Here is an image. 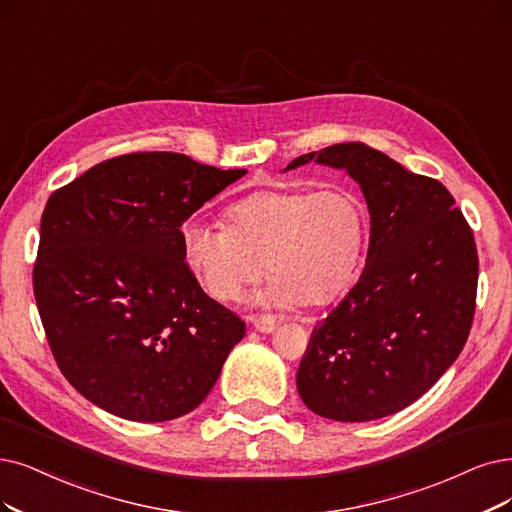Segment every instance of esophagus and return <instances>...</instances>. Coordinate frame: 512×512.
<instances>
[{
	"label": "esophagus",
	"instance_id": "34e87169",
	"mask_svg": "<svg viewBox=\"0 0 512 512\" xmlns=\"http://www.w3.org/2000/svg\"><path fill=\"white\" fill-rule=\"evenodd\" d=\"M249 320L253 323V327L259 331V333H272L278 325L276 316L272 314H261V316H249Z\"/></svg>",
	"mask_w": 512,
	"mask_h": 512
}]
</instances>
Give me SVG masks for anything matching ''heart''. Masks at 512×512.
I'll list each match as a JSON object with an SVG mask.
<instances>
[{
  "mask_svg": "<svg viewBox=\"0 0 512 512\" xmlns=\"http://www.w3.org/2000/svg\"><path fill=\"white\" fill-rule=\"evenodd\" d=\"M185 268L219 301H236L268 270L261 301L325 304L356 278L367 208L352 189H259L227 208V227L187 219L179 227Z\"/></svg>",
  "mask_w": 512,
  "mask_h": 512,
  "instance_id": "heart-1",
  "label": "heart"
}]
</instances>
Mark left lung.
Segmentation results:
<instances>
[{
    "label": "left lung",
    "instance_id": "1",
    "mask_svg": "<svg viewBox=\"0 0 512 512\" xmlns=\"http://www.w3.org/2000/svg\"><path fill=\"white\" fill-rule=\"evenodd\" d=\"M344 168L371 215L365 270L316 323L297 369L308 409L369 422L405 409L462 352L477 306L475 236L437 179L415 175L365 143H337L295 158Z\"/></svg>",
    "mask_w": 512,
    "mask_h": 512
}]
</instances>
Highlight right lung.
Returning a JSON list of instances; mask_svg holds the SVG:
<instances>
[{
    "label": "right lung",
    "instance_id": "add662e5",
    "mask_svg": "<svg viewBox=\"0 0 512 512\" xmlns=\"http://www.w3.org/2000/svg\"><path fill=\"white\" fill-rule=\"evenodd\" d=\"M244 173L139 151L48 198L33 293L54 361L84 399L166 422L211 392L244 320L185 268L179 227Z\"/></svg>",
    "mask_w": 512,
    "mask_h": 512
}]
</instances>
